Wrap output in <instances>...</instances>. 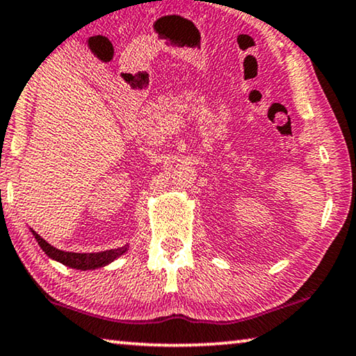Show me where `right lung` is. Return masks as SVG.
Instances as JSON below:
<instances>
[{
  "instance_id": "1",
  "label": "right lung",
  "mask_w": 356,
  "mask_h": 356,
  "mask_svg": "<svg viewBox=\"0 0 356 356\" xmlns=\"http://www.w3.org/2000/svg\"><path fill=\"white\" fill-rule=\"evenodd\" d=\"M31 232L35 235L38 245H40L49 258L62 262V264L71 267V269H78V270H90V269H98V267H105L109 264V262L118 259L119 256L127 251V245H125V247L100 251V253H71V251H62L56 247H52V245L47 243L40 234H36L35 231Z\"/></svg>"
}]
</instances>
